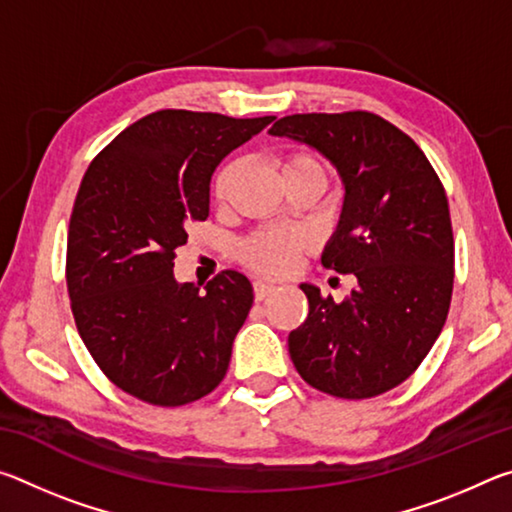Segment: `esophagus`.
<instances>
[{"instance_id": "obj_1", "label": "esophagus", "mask_w": 512, "mask_h": 512, "mask_svg": "<svg viewBox=\"0 0 512 512\" xmlns=\"http://www.w3.org/2000/svg\"><path fill=\"white\" fill-rule=\"evenodd\" d=\"M253 289H255V300H264L266 296H271V293L275 291L273 284H268V282H259V280L253 284Z\"/></svg>"}]
</instances>
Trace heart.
Segmentation results:
<instances>
[{"label":"heart","mask_w":512,"mask_h":512,"mask_svg":"<svg viewBox=\"0 0 512 512\" xmlns=\"http://www.w3.org/2000/svg\"><path fill=\"white\" fill-rule=\"evenodd\" d=\"M277 167L284 178V183H291V180L298 178H320L325 180V164L318 155L309 151H287L280 155L277 160ZM239 162H225L214 176L212 183V196L214 201L223 205L228 203L232 194V187H235V180L239 176ZM307 246V235L302 230L293 228H264L257 230L253 235L246 237L237 246V257L239 262L248 266L250 271L268 277H280L289 273L293 264L298 262V257Z\"/></svg>","instance_id":"b5f03b06"}]
</instances>
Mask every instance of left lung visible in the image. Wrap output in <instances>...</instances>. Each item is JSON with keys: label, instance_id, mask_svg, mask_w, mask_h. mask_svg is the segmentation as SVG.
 I'll use <instances>...</instances> for the list:
<instances>
[{"label": "left lung", "instance_id": "left-lung-1", "mask_svg": "<svg viewBox=\"0 0 512 512\" xmlns=\"http://www.w3.org/2000/svg\"><path fill=\"white\" fill-rule=\"evenodd\" d=\"M277 137L314 146L345 185L323 266L357 277L343 302L300 284L309 316L289 354L316 391L366 400L409 379L443 329L454 289L445 187L409 135L366 110L277 119Z\"/></svg>", "mask_w": 512, "mask_h": 512}]
</instances>
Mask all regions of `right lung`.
<instances>
[{
	"mask_svg": "<svg viewBox=\"0 0 512 512\" xmlns=\"http://www.w3.org/2000/svg\"><path fill=\"white\" fill-rule=\"evenodd\" d=\"M158 110L121 131L85 171L67 232V293L85 348L121 391L153 406L212 393L253 307L237 271L178 284L187 225L210 214L219 162L271 124Z\"/></svg>",
	"mask_w": 512,
	"mask_h": 512,
	"instance_id": "1",
	"label": "right lung"
}]
</instances>
